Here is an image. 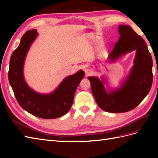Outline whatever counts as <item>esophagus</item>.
I'll return each mask as SVG.
<instances>
[{"label":"esophagus","mask_w":158,"mask_h":158,"mask_svg":"<svg viewBox=\"0 0 158 158\" xmlns=\"http://www.w3.org/2000/svg\"><path fill=\"white\" fill-rule=\"evenodd\" d=\"M85 75H86L87 77H88V76L92 75V74L93 73V71H92V70L91 69H86L85 70Z\"/></svg>","instance_id":"34e87169"}]
</instances>
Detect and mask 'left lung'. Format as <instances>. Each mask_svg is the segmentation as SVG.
Returning <instances> with one entry per match:
<instances>
[{
	"label": "left lung",
	"mask_w": 158,
	"mask_h": 158,
	"mask_svg": "<svg viewBox=\"0 0 158 158\" xmlns=\"http://www.w3.org/2000/svg\"><path fill=\"white\" fill-rule=\"evenodd\" d=\"M119 39L109 54L114 61L127 52L136 50L135 65L123 85L107 93L102 81L89 77L92 92L100 108L109 113H124L134 109L148 94L153 83V61L146 43L129 26L119 25Z\"/></svg>",
	"instance_id": "obj_1"
}]
</instances>
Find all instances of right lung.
Returning <instances> with one entry per match:
<instances>
[{
  "label": "right lung",
  "instance_id": "add662e5",
  "mask_svg": "<svg viewBox=\"0 0 158 158\" xmlns=\"http://www.w3.org/2000/svg\"><path fill=\"white\" fill-rule=\"evenodd\" d=\"M37 36L36 30L25 32L18 48L10 58L9 81L17 101L22 109L43 119H56L69 111L80 81L85 75L83 70L67 77L58 88L50 94H40L26 84L23 75V62L26 53Z\"/></svg>",
  "mask_w": 158,
  "mask_h": 158
}]
</instances>
